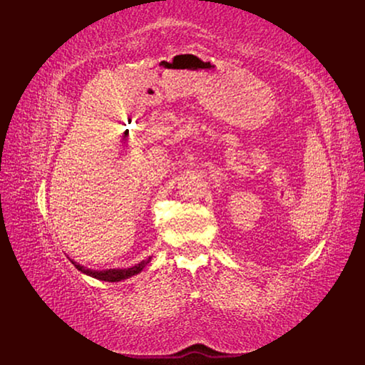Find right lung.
<instances>
[{
    "label": "right lung",
    "mask_w": 365,
    "mask_h": 365,
    "mask_svg": "<svg viewBox=\"0 0 365 365\" xmlns=\"http://www.w3.org/2000/svg\"><path fill=\"white\" fill-rule=\"evenodd\" d=\"M150 260H152V257L145 259V260H143V262L136 263V265L131 267V268H123V269L115 268V269H102V271L84 268V267L80 265V263H76V262H73V260H72V263H73L76 269L81 271V273L88 274V276H91V277H96V279H98V281H105V282H119V281H125V279H128V277H131V276H135V274H138V273H141V271L144 269V267H145L147 263H149Z\"/></svg>",
    "instance_id": "add662e5"
}]
</instances>
